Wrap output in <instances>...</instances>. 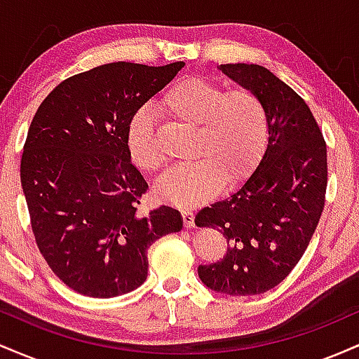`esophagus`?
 <instances>
[{"label":"esophagus","instance_id":"1","mask_svg":"<svg viewBox=\"0 0 359 359\" xmlns=\"http://www.w3.org/2000/svg\"><path fill=\"white\" fill-rule=\"evenodd\" d=\"M182 217H184L185 228H194V226H196V222H194L192 209H182Z\"/></svg>","mask_w":359,"mask_h":359}]
</instances>
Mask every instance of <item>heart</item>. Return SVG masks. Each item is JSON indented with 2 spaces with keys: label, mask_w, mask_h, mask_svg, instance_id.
<instances>
[{
  "label": "heart",
  "mask_w": 359,
  "mask_h": 359,
  "mask_svg": "<svg viewBox=\"0 0 359 359\" xmlns=\"http://www.w3.org/2000/svg\"><path fill=\"white\" fill-rule=\"evenodd\" d=\"M158 106L185 125L194 126L191 156L156 180L155 194L177 205H194L219 191L221 180L231 184L251 170L265 150L270 119L265 102L250 89L222 90L199 77L172 84ZM154 114L140 109L128 126V151L135 165L148 172L163 165L155 140Z\"/></svg>",
  "instance_id": "b5f03b06"
}]
</instances>
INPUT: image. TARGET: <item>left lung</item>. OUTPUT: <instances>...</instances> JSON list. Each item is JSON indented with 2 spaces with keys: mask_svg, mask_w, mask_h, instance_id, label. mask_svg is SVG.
Segmentation results:
<instances>
[{
  "mask_svg": "<svg viewBox=\"0 0 359 359\" xmlns=\"http://www.w3.org/2000/svg\"><path fill=\"white\" fill-rule=\"evenodd\" d=\"M219 71L262 97L270 135L250 179L197 212L196 224L219 229L229 245L197 273L211 290L257 295L277 287L307 250L324 209L327 150L306 101L269 69L222 64Z\"/></svg>",
  "mask_w": 359,
  "mask_h": 359,
  "instance_id": "left-lung-1",
  "label": "left lung"
}]
</instances>
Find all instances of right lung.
I'll return each mask as SVG.
<instances>
[{"label":"right lung","instance_id":"right-lung-1","mask_svg":"<svg viewBox=\"0 0 359 359\" xmlns=\"http://www.w3.org/2000/svg\"><path fill=\"white\" fill-rule=\"evenodd\" d=\"M184 62H113L62 81L28 128L20 177L36 246L53 273L88 297L128 294L147 280V250L182 216L138 204L148 184L131 163L128 126Z\"/></svg>","mask_w":359,"mask_h":359}]
</instances>
